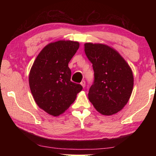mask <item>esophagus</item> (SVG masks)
<instances>
[{"label":"esophagus","mask_w":156,"mask_h":156,"mask_svg":"<svg viewBox=\"0 0 156 156\" xmlns=\"http://www.w3.org/2000/svg\"><path fill=\"white\" fill-rule=\"evenodd\" d=\"M80 84H81V85H82V87H84V88L85 87V86H86V82H85L84 80L82 81V82H81Z\"/></svg>","instance_id":"1"}]
</instances>
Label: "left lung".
<instances>
[{"mask_svg":"<svg viewBox=\"0 0 156 156\" xmlns=\"http://www.w3.org/2000/svg\"><path fill=\"white\" fill-rule=\"evenodd\" d=\"M84 52L94 71L89 100L102 115L116 114L126 105L133 91L131 67L118 51L107 44L86 42Z\"/></svg>","mask_w":156,"mask_h":156,"instance_id":"1","label":"left lung"}]
</instances>
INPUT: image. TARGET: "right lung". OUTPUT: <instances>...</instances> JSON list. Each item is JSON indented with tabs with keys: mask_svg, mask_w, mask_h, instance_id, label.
I'll use <instances>...</instances> for the list:
<instances>
[{
	"mask_svg": "<svg viewBox=\"0 0 156 156\" xmlns=\"http://www.w3.org/2000/svg\"><path fill=\"white\" fill-rule=\"evenodd\" d=\"M80 42L60 40L47 44L36 57L29 74V85L35 103L48 114L58 116L75 101L82 89L70 81L68 64Z\"/></svg>",
	"mask_w": 156,
	"mask_h": 156,
	"instance_id": "add662e5",
	"label": "right lung"
}]
</instances>
